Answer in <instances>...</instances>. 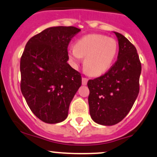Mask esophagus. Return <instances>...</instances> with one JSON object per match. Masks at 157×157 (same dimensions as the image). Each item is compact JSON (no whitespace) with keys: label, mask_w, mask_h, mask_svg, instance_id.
<instances>
[{"label":"esophagus","mask_w":157,"mask_h":157,"mask_svg":"<svg viewBox=\"0 0 157 157\" xmlns=\"http://www.w3.org/2000/svg\"><path fill=\"white\" fill-rule=\"evenodd\" d=\"M87 81H88V79H87V78H85V77H82V85H87Z\"/></svg>","instance_id":"34e87169"}]
</instances>
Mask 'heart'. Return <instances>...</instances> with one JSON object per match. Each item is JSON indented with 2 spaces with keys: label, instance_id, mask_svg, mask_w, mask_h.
<instances>
[{
  "label": "heart",
  "instance_id": "heart-1",
  "mask_svg": "<svg viewBox=\"0 0 157 157\" xmlns=\"http://www.w3.org/2000/svg\"><path fill=\"white\" fill-rule=\"evenodd\" d=\"M118 51L117 41L99 33L87 34L78 39L68 56L75 66L85 57L84 69L92 76L102 75L110 69Z\"/></svg>",
  "mask_w": 157,
  "mask_h": 157
}]
</instances>
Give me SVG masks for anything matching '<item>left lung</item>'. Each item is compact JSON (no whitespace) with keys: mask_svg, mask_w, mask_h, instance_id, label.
Here are the masks:
<instances>
[{"mask_svg":"<svg viewBox=\"0 0 157 157\" xmlns=\"http://www.w3.org/2000/svg\"><path fill=\"white\" fill-rule=\"evenodd\" d=\"M118 39L117 60L104 75L87 82L89 111L99 124L114 125L132 109L139 93L141 63L136 47L125 36Z\"/></svg>","mask_w":157,"mask_h":157,"instance_id":"8db88e82","label":"left lung"}]
</instances>
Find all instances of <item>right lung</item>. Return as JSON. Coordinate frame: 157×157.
Here are the masks:
<instances>
[{
  "label": "right lung",
  "mask_w": 157,
  "mask_h": 157,
  "mask_svg": "<svg viewBox=\"0 0 157 157\" xmlns=\"http://www.w3.org/2000/svg\"><path fill=\"white\" fill-rule=\"evenodd\" d=\"M81 30L58 26L45 29L27 43L20 60L21 91L31 112L48 124L64 121L82 85L80 72L67 63L69 43Z\"/></svg>",
  "instance_id": "obj_1"
}]
</instances>
